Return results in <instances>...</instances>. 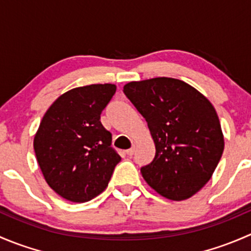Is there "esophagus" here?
Returning a JSON list of instances; mask_svg holds the SVG:
<instances>
[{
  "label": "esophagus",
  "instance_id": "1",
  "mask_svg": "<svg viewBox=\"0 0 251 251\" xmlns=\"http://www.w3.org/2000/svg\"><path fill=\"white\" fill-rule=\"evenodd\" d=\"M133 153H135V148H131L128 149V151H126V154H127L128 156H132Z\"/></svg>",
  "mask_w": 251,
  "mask_h": 251
}]
</instances>
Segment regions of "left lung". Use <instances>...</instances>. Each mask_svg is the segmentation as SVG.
Wrapping results in <instances>:
<instances>
[{"mask_svg":"<svg viewBox=\"0 0 251 251\" xmlns=\"http://www.w3.org/2000/svg\"><path fill=\"white\" fill-rule=\"evenodd\" d=\"M124 93L146 119L155 156L141 168L147 183L170 201H184L207 183L221 159L224 133L214 105L184 81H132Z\"/></svg>","mask_w":251,"mask_h":251,"instance_id":"obj_1","label":"left lung"}]
</instances>
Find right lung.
<instances>
[{
    "label": "right lung",
    "mask_w": 251,
    "mask_h": 251,
    "mask_svg": "<svg viewBox=\"0 0 251 251\" xmlns=\"http://www.w3.org/2000/svg\"><path fill=\"white\" fill-rule=\"evenodd\" d=\"M116 91L97 83L63 93L45 113L34 138L37 163L47 184L74 203L91 201L107 188L120 155L100 113Z\"/></svg>",
    "instance_id": "1"
}]
</instances>
